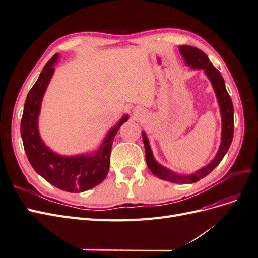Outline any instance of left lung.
<instances>
[{
  "label": "left lung",
  "mask_w": 258,
  "mask_h": 258,
  "mask_svg": "<svg viewBox=\"0 0 258 258\" xmlns=\"http://www.w3.org/2000/svg\"><path fill=\"white\" fill-rule=\"evenodd\" d=\"M179 51H181L186 63L190 66L192 69H204L211 83L213 85L218 104H220V107H221V114H222V120H223L222 143L220 146V150H218L215 158L205 168H202L199 171H197V172L189 175H178L172 172V171L163 168L162 166L159 165V163L156 162V160L153 157L150 143H148V140L144 132L142 134V137H143V142L145 146V159H146L147 167L151 170V172L157 177L165 179V181L178 183V184H188V183L197 182L200 178L207 176L211 171H213V169H215L218 165H220V162L224 158V156L229 150V146L231 144L232 138H233V127L235 126H233L232 102H231L230 96L228 95L227 90H226L225 82L220 71H218V70L211 63L207 54L196 47H192V46H188V45H182L179 46Z\"/></svg>",
  "instance_id": "1"
}]
</instances>
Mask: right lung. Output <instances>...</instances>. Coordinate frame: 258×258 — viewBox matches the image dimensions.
I'll return each mask as SVG.
<instances>
[{"instance_id":"obj_1","label":"right lung","mask_w":258,"mask_h":258,"mask_svg":"<svg viewBox=\"0 0 258 258\" xmlns=\"http://www.w3.org/2000/svg\"><path fill=\"white\" fill-rule=\"evenodd\" d=\"M58 53L52 56L28 93L21 118V138L31 166L46 181L57 188L69 192H81L99 185L110 170V158L114 138L121 124L128 119L123 116L111 129L98 152L89 155L63 157L46 146L37 130V117L42 99L53 74V63Z\"/></svg>"}]
</instances>
